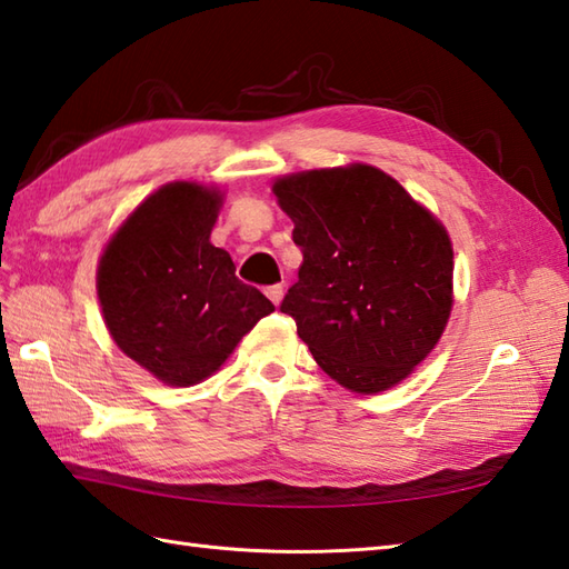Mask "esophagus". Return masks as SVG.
<instances>
[{
	"label": "esophagus",
	"mask_w": 569,
	"mask_h": 569,
	"mask_svg": "<svg viewBox=\"0 0 569 569\" xmlns=\"http://www.w3.org/2000/svg\"><path fill=\"white\" fill-rule=\"evenodd\" d=\"M266 296H269V300H271L273 306H278V303H281V298H283V286L281 283L269 286V288H266Z\"/></svg>",
	"instance_id": "34e87169"
}]
</instances>
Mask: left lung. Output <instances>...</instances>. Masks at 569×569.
<instances>
[{"label":"left lung","mask_w":569,"mask_h":569,"mask_svg":"<svg viewBox=\"0 0 569 569\" xmlns=\"http://www.w3.org/2000/svg\"><path fill=\"white\" fill-rule=\"evenodd\" d=\"M303 253L281 312L322 371L357 393L403 381L452 310L445 227L373 166L325 168L273 183Z\"/></svg>","instance_id":"obj_1"}]
</instances>
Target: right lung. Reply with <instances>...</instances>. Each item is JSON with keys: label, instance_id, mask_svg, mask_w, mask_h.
Returning <instances> with one entry per match:
<instances>
[{"label": "right lung", "instance_id": "1", "mask_svg": "<svg viewBox=\"0 0 569 569\" xmlns=\"http://www.w3.org/2000/svg\"><path fill=\"white\" fill-rule=\"evenodd\" d=\"M222 198L168 183L143 200L107 244L98 296L117 347L168 386H192L224 365L273 303L241 283L210 244Z\"/></svg>", "mask_w": 569, "mask_h": 569}]
</instances>
